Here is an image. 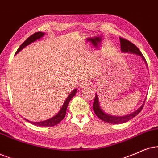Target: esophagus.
<instances>
[{
  "label": "esophagus",
  "mask_w": 158,
  "mask_h": 158,
  "mask_svg": "<svg viewBox=\"0 0 158 158\" xmlns=\"http://www.w3.org/2000/svg\"><path fill=\"white\" fill-rule=\"evenodd\" d=\"M89 85H90V81L87 80H83L79 83V87H80L81 89H82V88H85V87H87V86H89Z\"/></svg>",
  "instance_id": "obj_1"
}]
</instances>
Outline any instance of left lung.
<instances>
[{
  "mask_svg": "<svg viewBox=\"0 0 158 158\" xmlns=\"http://www.w3.org/2000/svg\"><path fill=\"white\" fill-rule=\"evenodd\" d=\"M119 40H120V47H121V51L123 52H127V53H133L135 54V55H139L141 58L143 59V60L144 61L145 64L147 65V62L145 60V58L143 57V56L140 50L136 46L133 44V43H131V41H127V40L123 39V38H119ZM145 101H143L142 105L141 106V107L139 108V109H137L136 111H134V112L130 114L123 116V117H117V116H113L110 115L109 114H106L104 111H103V109H101V106H100L99 103V99L98 97L97 93H95V100H94L93 102V111L95 112V114L99 119H101V120L106 122V123H112V124H122L125 123L126 122L131 120V119H133V117H135L137 114H139V113L141 112V111L142 110L143 105H144Z\"/></svg>",
  "mask_w": 158,
  "mask_h": 158,
  "instance_id": "1",
  "label": "left lung"
}]
</instances>
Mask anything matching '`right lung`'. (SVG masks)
<instances>
[{
    "label": "right lung",
    "instance_id": "right-lung-1",
    "mask_svg": "<svg viewBox=\"0 0 158 158\" xmlns=\"http://www.w3.org/2000/svg\"><path fill=\"white\" fill-rule=\"evenodd\" d=\"M44 35V33H42V32H37V33H35L34 34L31 35L28 39H27L26 41H25L23 44H22V45L20 46V47L18 48L17 51L16 52L15 55H17V53H19V52L22 50V49H23L24 48H25V47H27V45L31 44V43L34 42V41L40 39L41 38H42ZM76 93H77V88L73 89V90L71 92V93H70V95L67 97V98L65 99V102L63 103V105L62 106L60 110L59 111V112L57 113V114H55V116H54L53 117H52V118L47 119V120H44V121H41V122H31V121L27 120V119H25V120L29 122V123H31V124H33V125H38V126L52 127V126H54V125H56L57 124H58L61 120H63V119H64V117H65V114H66V110H67L68 105H69L71 99L75 95Z\"/></svg>",
    "mask_w": 158,
    "mask_h": 158
}]
</instances>
